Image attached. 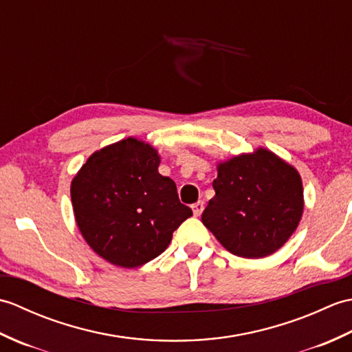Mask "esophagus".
Here are the masks:
<instances>
[{
	"label": "esophagus",
	"instance_id": "esophagus-1",
	"mask_svg": "<svg viewBox=\"0 0 352 352\" xmlns=\"http://www.w3.org/2000/svg\"><path fill=\"white\" fill-rule=\"evenodd\" d=\"M192 210H193V214L199 216L201 213H203V210H204V201H198V203L192 204Z\"/></svg>",
	"mask_w": 352,
	"mask_h": 352
}]
</instances>
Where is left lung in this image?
<instances>
[{"mask_svg": "<svg viewBox=\"0 0 352 352\" xmlns=\"http://www.w3.org/2000/svg\"><path fill=\"white\" fill-rule=\"evenodd\" d=\"M213 189L216 195L201 219L234 256L266 257L281 248L300 223L301 177L267 149L221 163Z\"/></svg>", "mask_w": 352, "mask_h": 352, "instance_id": "obj_1", "label": "left lung"}]
</instances>
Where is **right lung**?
<instances>
[{
    "mask_svg": "<svg viewBox=\"0 0 352 352\" xmlns=\"http://www.w3.org/2000/svg\"><path fill=\"white\" fill-rule=\"evenodd\" d=\"M159 163L153 146L129 138L94 153L72 180L77 226L89 246L110 263H148L192 216L175 183L159 174Z\"/></svg>",
    "mask_w": 352,
    "mask_h": 352,
    "instance_id": "obj_1",
    "label": "right lung"
}]
</instances>
